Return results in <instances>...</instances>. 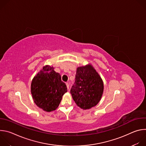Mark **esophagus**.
<instances>
[{
  "label": "esophagus",
  "mask_w": 146,
  "mask_h": 146,
  "mask_svg": "<svg viewBox=\"0 0 146 146\" xmlns=\"http://www.w3.org/2000/svg\"><path fill=\"white\" fill-rule=\"evenodd\" d=\"M66 86H67V88L69 90V84L68 82H66Z\"/></svg>",
  "instance_id": "obj_1"
}]
</instances>
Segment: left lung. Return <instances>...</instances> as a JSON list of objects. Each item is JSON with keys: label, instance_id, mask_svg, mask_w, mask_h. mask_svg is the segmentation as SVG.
<instances>
[{"label": "left lung", "instance_id": "8db88e82", "mask_svg": "<svg viewBox=\"0 0 146 146\" xmlns=\"http://www.w3.org/2000/svg\"><path fill=\"white\" fill-rule=\"evenodd\" d=\"M103 92V83L91 65L77 69L75 81L70 93L77 105L82 109H89L100 101Z\"/></svg>", "mask_w": 146, "mask_h": 146}]
</instances>
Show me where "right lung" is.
Returning <instances> with one entry per match:
<instances>
[{"label":"right lung","instance_id":"right-lung-1","mask_svg":"<svg viewBox=\"0 0 146 146\" xmlns=\"http://www.w3.org/2000/svg\"><path fill=\"white\" fill-rule=\"evenodd\" d=\"M67 91V87L59 73L50 66H44L32 81L33 99L38 107L46 111L55 110Z\"/></svg>","mask_w":146,"mask_h":146}]
</instances>
